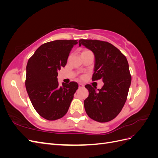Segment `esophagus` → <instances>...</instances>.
<instances>
[{
    "mask_svg": "<svg viewBox=\"0 0 158 158\" xmlns=\"http://www.w3.org/2000/svg\"><path fill=\"white\" fill-rule=\"evenodd\" d=\"M84 86V84H81V83H79L78 84V87L80 88H83Z\"/></svg>",
    "mask_w": 158,
    "mask_h": 158,
    "instance_id": "esophagus-1",
    "label": "esophagus"
}]
</instances>
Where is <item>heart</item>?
<instances>
[{"instance_id":"1","label":"heart","mask_w":158,"mask_h":158,"mask_svg":"<svg viewBox=\"0 0 158 158\" xmlns=\"http://www.w3.org/2000/svg\"><path fill=\"white\" fill-rule=\"evenodd\" d=\"M91 52V51H89V50H88V49H84V50H83L82 53H84V52Z\"/></svg>"}]
</instances>
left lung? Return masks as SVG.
<instances>
[{"mask_svg": "<svg viewBox=\"0 0 158 158\" xmlns=\"http://www.w3.org/2000/svg\"><path fill=\"white\" fill-rule=\"evenodd\" d=\"M95 56L92 80L102 79V89L85 85L89 95L84 100V108L93 120L106 123L113 120L121 112L127 98L131 76L126 56L117 47L106 41L80 40Z\"/></svg>", "mask_w": 158, "mask_h": 158, "instance_id": "1", "label": "left lung"}]
</instances>
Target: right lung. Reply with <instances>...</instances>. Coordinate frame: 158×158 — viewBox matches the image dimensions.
Returning <instances> with one entry per match:
<instances>
[{
  "label": "right lung",
  "mask_w": 158,
  "mask_h": 158,
  "mask_svg": "<svg viewBox=\"0 0 158 158\" xmlns=\"http://www.w3.org/2000/svg\"><path fill=\"white\" fill-rule=\"evenodd\" d=\"M77 40H56L43 44L28 60L26 88L30 101L40 116L49 121L67 113L78 88L75 82L59 85L57 76L67 63L69 53Z\"/></svg>",
  "instance_id": "obj_1"
}]
</instances>
